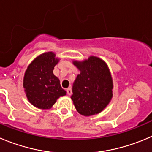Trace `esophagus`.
Masks as SVG:
<instances>
[{"instance_id": "1", "label": "esophagus", "mask_w": 152, "mask_h": 152, "mask_svg": "<svg viewBox=\"0 0 152 152\" xmlns=\"http://www.w3.org/2000/svg\"><path fill=\"white\" fill-rule=\"evenodd\" d=\"M66 92H67V94L69 95H71L72 93V89H71V88H68V89H66Z\"/></svg>"}]
</instances>
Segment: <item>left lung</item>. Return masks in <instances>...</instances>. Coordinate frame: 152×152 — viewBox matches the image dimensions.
<instances>
[{"label":"left lung","mask_w":152,"mask_h":152,"mask_svg":"<svg viewBox=\"0 0 152 152\" xmlns=\"http://www.w3.org/2000/svg\"><path fill=\"white\" fill-rule=\"evenodd\" d=\"M80 73L72 86L71 99L77 112L85 116L102 112L113 97V79L104 60L91 56L83 61L74 60Z\"/></svg>","instance_id":"1"}]
</instances>
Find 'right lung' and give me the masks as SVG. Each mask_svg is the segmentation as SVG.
Wrapping results in <instances>:
<instances>
[{"label": "right lung", "mask_w": 152, "mask_h": 152, "mask_svg": "<svg viewBox=\"0 0 152 152\" xmlns=\"http://www.w3.org/2000/svg\"><path fill=\"white\" fill-rule=\"evenodd\" d=\"M59 60L53 52H46L34 59L26 70L23 86L28 101L36 107L50 109L60 97L66 95L53 73Z\"/></svg>", "instance_id": "add662e5"}]
</instances>
